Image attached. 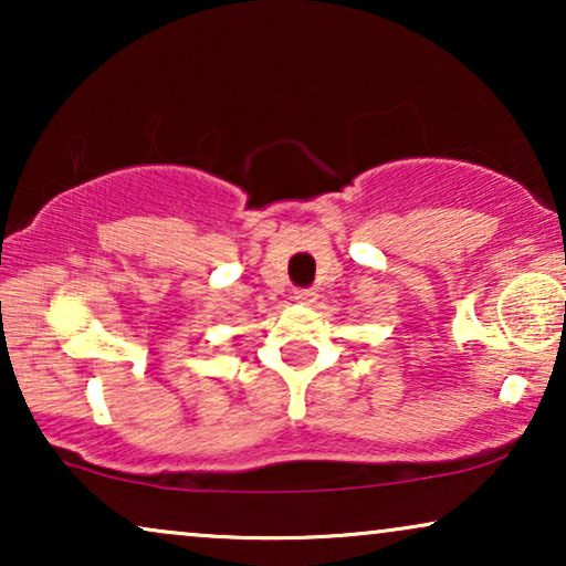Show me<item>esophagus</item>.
Instances as JSON below:
<instances>
[{"label": "esophagus", "instance_id": "obj_1", "mask_svg": "<svg viewBox=\"0 0 566 566\" xmlns=\"http://www.w3.org/2000/svg\"><path fill=\"white\" fill-rule=\"evenodd\" d=\"M298 301V304H304V306H312L314 301H316V291L314 289H301V291H296V296H293Z\"/></svg>", "mask_w": 566, "mask_h": 566}]
</instances>
